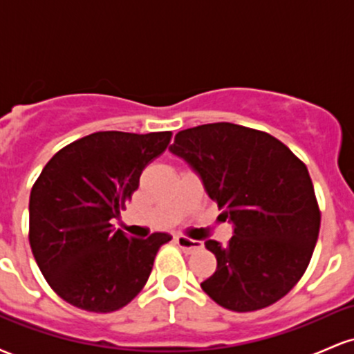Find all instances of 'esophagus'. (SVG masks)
Segmentation results:
<instances>
[{
    "label": "esophagus",
    "mask_w": 354,
    "mask_h": 354,
    "mask_svg": "<svg viewBox=\"0 0 354 354\" xmlns=\"http://www.w3.org/2000/svg\"><path fill=\"white\" fill-rule=\"evenodd\" d=\"M174 241H176V245L180 246L183 251H186V253H194V251L201 250V248H203L201 241L186 238V236H183V234H178V236H174Z\"/></svg>",
    "instance_id": "obj_1"
}]
</instances>
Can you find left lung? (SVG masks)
I'll return each mask as SVG.
<instances>
[{"mask_svg":"<svg viewBox=\"0 0 354 354\" xmlns=\"http://www.w3.org/2000/svg\"><path fill=\"white\" fill-rule=\"evenodd\" d=\"M169 151L201 178L233 238L216 256L203 291L226 310L245 313L281 299L306 271L318 241L321 214L301 160L265 131L233 123L183 129Z\"/></svg>","mask_w":354,"mask_h":354,"instance_id":"left-lung-1","label":"left lung"}]
</instances>
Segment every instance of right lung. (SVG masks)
<instances>
[{
	"label": "right lung",
	"mask_w": 354,
	"mask_h": 354,
	"mask_svg": "<svg viewBox=\"0 0 354 354\" xmlns=\"http://www.w3.org/2000/svg\"><path fill=\"white\" fill-rule=\"evenodd\" d=\"M171 131H98L48 161L30 194V245L39 270L64 301L111 313L143 290L168 233L129 238L111 225Z\"/></svg>",
	"instance_id": "add662e5"
}]
</instances>
